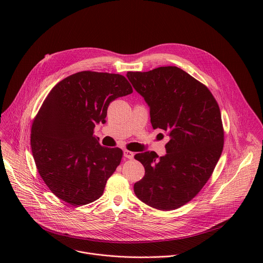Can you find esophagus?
Here are the masks:
<instances>
[{
    "label": "esophagus",
    "mask_w": 263,
    "mask_h": 263,
    "mask_svg": "<svg viewBox=\"0 0 263 263\" xmlns=\"http://www.w3.org/2000/svg\"><path fill=\"white\" fill-rule=\"evenodd\" d=\"M124 156H125L126 158H128V159H133L134 153L131 152V151H128V149H125V151H124Z\"/></svg>",
    "instance_id": "esophagus-1"
}]
</instances>
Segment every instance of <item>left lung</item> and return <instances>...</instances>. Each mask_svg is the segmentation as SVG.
I'll return each instance as SVG.
<instances>
[{
	"label": "left lung",
	"mask_w": 263,
	"mask_h": 263,
	"mask_svg": "<svg viewBox=\"0 0 263 263\" xmlns=\"http://www.w3.org/2000/svg\"><path fill=\"white\" fill-rule=\"evenodd\" d=\"M127 77L147 103L153 129L171 137L165 156L155 152L134 156L145 171L134 193L149 207L175 210L201 192L221 155L218 104L206 85L177 66L128 71Z\"/></svg>",
	"instance_id": "left-lung-1"
}]
</instances>
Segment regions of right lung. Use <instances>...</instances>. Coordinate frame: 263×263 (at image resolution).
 Segmentation results:
<instances>
[{
  "instance_id": "1",
  "label": "right lung",
  "mask_w": 263,
  "mask_h": 263,
  "mask_svg": "<svg viewBox=\"0 0 263 263\" xmlns=\"http://www.w3.org/2000/svg\"><path fill=\"white\" fill-rule=\"evenodd\" d=\"M133 92L120 73L83 70L58 82L31 127V148L42 179L60 200L81 206L98 200L123 151L105 147L93 135L109 104Z\"/></svg>"
}]
</instances>
